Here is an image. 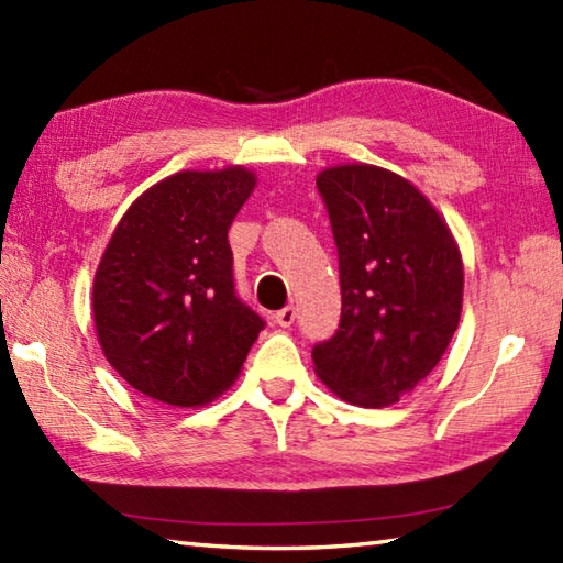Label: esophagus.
<instances>
[{"label":"esophagus","mask_w":563,"mask_h":563,"mask_svg":"<svg viewBox=\"0 0 563 563\" xmlns=\"http://www.w3.org/2000/svg\"><path fill=\"white\" fill-rule=\"evenodd\" d=\"M273 320H275V322H278V325H280V328H290V325H292V322H295V308H292V305H285V308H283V310H278V312H275V316H273Z\"/></svg>","instance_id":"obj_1"}]
</instances>
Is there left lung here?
<instances>
[{
  "label": "left lung",
  "instance_id": "1",
  "mask_svg": "<svg viewBox=\"0 0 563 563\" xmlns=\"http://www.w3.org/2000/svg\"><path fill=\"white\" fill-rule=\"evenodd\" d=\"M318 190L338 245L342 312L335 335L312 347L316 373L345 402L395 405L432 373L460 325V247L393 170L335 166Z\"/></svg>",
  "mask_w": 563,
  "mask_h": 563
}]
</instances>
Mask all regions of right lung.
Listing matches in <instances>:
<instances>
[{"instance_id": "obj_1", "label": "right lung", "mask_w": 563, "mask_h": 563, "mask_svg": "<svg viewBox=\"0 0 563 563\" xmlns=\"http://www.w3.org/2000/svg\"><path fill=\"white\" fill-rule=\"evenodd\" d=\"M253 188L241 166L180 170L133 201L103 251L93 278L101 350L151 399L211 402L265 328L238 298L228 243Z\"/></svg>"}]
</instances>
